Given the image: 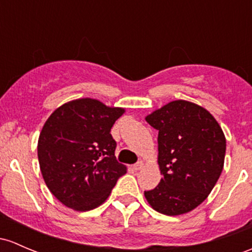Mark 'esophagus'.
Here are the masks:
<instances>
[{"label":"esophagus","instance_id":"obj_1","mask_svg":"<svg viewBox=\"0 0 252 252\" xmlns=\"http://www.w3.org/2000/svg\"><path fill=\"white\" fill-rule=\"evenodd\" d=\"M142 168H144V161L142 160H139L136 164H134V166H133L134 170H141Z\"/></svg>","mask_w":252,"mask_h":252}]
</instances>
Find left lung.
I'll list each match as a JSON object with an SVG mask.
<instances>
[{"mask_svg": "<svg viewBox=\"0 0 252 252\" xmlns=\"http://www.w3.org/2000/svg\"><path fill=\"white\" fill-rule=\"evenodd\" d=\"M146 122L158 130V165L163 175L148 204L168 216L192 211L208 198L222 173L226 137L202 106L175 100L153 111Z\"/></svg>", "mask_w": 252, "mask_h": 252, "instance_id": "8db88e82", "label": "left lung"}]
</instances>
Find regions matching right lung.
<instances>
[{
    "mask_svg": "<svg viewBox=\"0 0 252 252\" xmlns=\"http://www.w3.org/2000/svg\"><path fill=\"white\" fill-rule=\"evenodd\" d=\"M126 112L91 97L58 107L44 123L37 145L39 168L50 192L77 211L101 205L126 166L116 159L111 135Z\"/></svg>",
    "mask_w": 252,
    "mask_h": 252,
    "instance_id": "obj_1",
    "label": "right lung"
}]
</instances>
